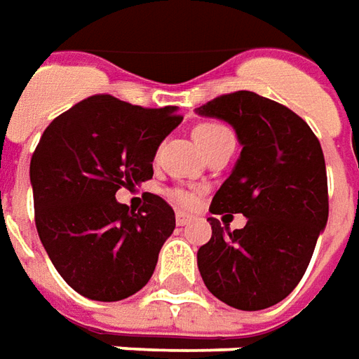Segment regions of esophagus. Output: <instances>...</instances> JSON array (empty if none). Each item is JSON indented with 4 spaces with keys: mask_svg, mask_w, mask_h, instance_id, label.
Instances as JSON below:
<instances>
[{
    "mask_svg": "<svg viewBox=\"0 0 359 359\" xmlns=\"http://www.w3.org/2000/svg\"><path fill=\"white\" fill-rule=\"evenodd\" d=\"M194 219V215L190 214H184V212H177V215H175V222H177V225H188V223Z\"/></svg>",
    "mask_w": 359,
    "mask_h": 359,
    "instance_id": "1",
    "label": "esophagus"
}]
</instances>
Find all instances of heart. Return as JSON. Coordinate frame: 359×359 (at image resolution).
<instances>
[{
    "label": "heart",
    "instance_id": "obj_1",
    "mask_svg": "<svg viewBox=\"0 0 359 359\" xmlns=\"http://www.w3.org/2000/svg\"><path fill=\"white\" fill-rule=\"evenodd\" d=\"M227 136H231V132L223 124H217V122H204V124L194 128V137H196L198 145L204 149V154L212 145H215L219 140ZM171 198L172 202H177L179 205H184V208H190V205L196 204V194L190 192V190H184V188L171 190Z\"/></svg>",
    "mask_w": 359,
    "mask_h": 359
}]
</instances>
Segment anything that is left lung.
<instances>
[{
    "instance_id": "obj_1",
    "label": "left lung",
    "mask_w": 359,
    "mask_h": 359,
    "mask_svg": "<svg viewBox=\"0 0 359 359\" xmlns=\"http://www.w3.org/2000/svg\"><path fill=\"white\" fill-rule=\"evenodd\" d=\"M198 112L229 122L243 145L210 212L247 217L233 233L210 217L212 239L198 250L200 274L235 309H266L299 284L327 225L325 155L302 116L257 93H227Z\"/></svg>"
}]
</instances>
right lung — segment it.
<instances>
[{
	"label": "right lung",
	"mask_w": 359,
	"mask_h": 359,
	"mask_svg": "<svg viewBox=\"0 0 359 359\" xmlns=\"http://www.w3.org/2000/svg\"><path fill=\"white\" fill-rule=\"evenodd\" d=\"M182 116L93 95L44 130L31 159L36 231L57 274L95 302H120L154 274L175 212L147 194L136 212L116 190L154 177V157Z\"/></svg>",
	"instance_id": "right-lung-1"
}]
</instances>
